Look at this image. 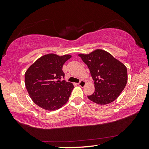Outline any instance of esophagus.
I'll list each match as a JSON object with an SVG mask.
<instances>
[{
  "instance_id": "esophagus-1",
  "label": "esophagus",
  "mask_w": 149,
  "mask_h": 149,
  "mask_svg": "<svg viewBox=\"0 0 149 149\" xmlns=\"http://www.w3.org/2000/svg\"><path fill=\"white\" fill-rule=\"evenodd\" d=\"M78 85L79 86H81V88H83L85 86V85H86V82L84 81H81L79 82V83L78 84Z\"/></svg>"
}]
</instances>
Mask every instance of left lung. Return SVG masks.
I'll return each mask as SVG.
<instances>
[{"label": "left lung", "instance_id": "1", "mask_svg": "<svg viewBox=\"0 0 149 149\" xmlns=\"http://www.w3.org/2000/svg\"><path fill=\"white\" fill-rule=\"evenodd\" d=\"M78 56L88 66L94 81L95 91L88 96V99L100 105H106L116 100L127 83L126 66L102 49Z\"/></svg>", "mask_w": 149, "mask_h": 149}]
</instances>
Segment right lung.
<instances>
[{
    "instance_id": "1",
    "label": "right lung",
    "mask_w": 149,
    "mask_h": 149,
    "mask_svg": "<svg viewBox=\"0 0 149 149\" xmlns=\"http://www.w3.org/2000/svg\"><path fill=\"white\" fill-rule=\"evenodd\" d=\"M72 57L48 54L40 57L25 73V84L30 97L41 108L59 109L67 102L74 85L61 81L65 77L63 65Z\"/></svg>"
}]
</instances>
